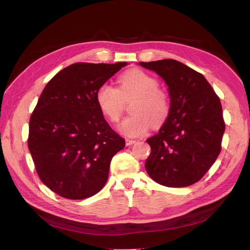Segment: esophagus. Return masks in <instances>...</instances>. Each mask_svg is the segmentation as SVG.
Segmentation results:
<instances>
[{"label":"esophagus","instance_id":"obj_1","mask_svg":"<svg viewBox=\"0 0 250 250\" xmlns=\"http://www.w3.org/2000/svg\"><path fill=\"white\" fill-rule=\"evenodd\" d=\"M126 145L127 146H131L132 145V144H134L135 143V141L134 140H130V139H126Z\"/></svg>","mask_w":250,"mask_h":250}]
</instances>
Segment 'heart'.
Returning <instances> with one entry per match:
<instances>
[{"label": "heart", "mask_w": 250, "mask_h": 250, "mask_svg": "<svg viewBox=\"0 0 250 250\" xmlns=\"http://www.w3.org/2000/svg\"><path fill=\"white\" fill-rule=\"evenodd\" d=\"M118 88L104 83L96 93V103L104 117L117 122L123 109V100L134 98L130 112L133 116L124 119L118 126L119 131L127 138H138L152 127L161 125L170 108L169 98L157 88V80L140 69H131L118 79Z\"/></svg>", "instance_id": "heart-1"}]
</instances>
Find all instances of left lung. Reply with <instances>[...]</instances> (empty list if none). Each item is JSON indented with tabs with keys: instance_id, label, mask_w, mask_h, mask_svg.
Returning <instances> with one entry per match:
<instances>
[{
	"instance_id": "left-lung-1",
	"label": "left lung",
	"mask_w": 250,
	"mask_h": 250,
	"mask_svg": "<svg viewBox=\"0 0 250 250\" xmlns=\"http://www.w3.org/2000/svg\"><path fill=\"white\" fill-rule=\"evenodd\" d=\"M168 86L169 115L158 133L147 140L148 175L170 188L200 180L221 151L225 124L222 106L202 74L174 59L140 62Z\"/></svg>"
}]
</instances>
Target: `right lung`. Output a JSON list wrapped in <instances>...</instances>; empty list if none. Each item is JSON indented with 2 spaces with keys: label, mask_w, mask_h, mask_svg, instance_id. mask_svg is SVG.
<instances>
[{
  "label": "right lung",
  "mask_w": 250,
  "mask_h": 250,
  "mask_svg": "<svg viewBox=\"0 0 250 250\" xmlns=\"http://www.w3.org/2000/svg\"><path fill=\"white\" fill-rule=\"evenodd\" d=\"M127 62L74 63L43 88L29 122L28 147L50 190L84 199L106 184L112 156L125 147L96 103L98 88Z\"/></svg>",
  "instance_id": "add662e5"
}]
</instances>
